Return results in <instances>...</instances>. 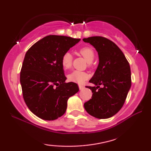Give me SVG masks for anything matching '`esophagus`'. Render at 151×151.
Returning a JSON list of instances; mask_svg holds the SVG:
<instances>
[{
  "label": "esophagus",
  "instance_id": "1",
  "mask_svg": "<svg viewBox=\"0 0 151 151\" xmlns=\"http://www.w3.org/2000/svg\"><path fill=\"white\" fill-rule=\"evenodd\" d=\"M79 88H80V90L84 89V86L81 85V84H79Z\"/></svg>",
  "mask_w": 151,
  "mask_h": 151
}]
</instances>
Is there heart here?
<instances>
[{
    "mask_svg": "<svg viewBox=\"0 0 151 151\" xmlns=\"http://www.w3.org/2000/svg\"><path fill=\"white\" fill-rule=\"evenodd\" d=\"M80 54L84 58L88 63H91L94 58L95 53L94 51L90 47H83L78 50ZM73 57L69 52L64 53L61 58V64L65 69H70L72 65ZM88 78V75L84 71H73L67 76V79L70 82H76V83L82 84Z\"/></svg>",
    "mask_w": 151,
    "mask_h": 151,
    "instance_id": "b5f03b06",
    "label": "heart"
}]
</instances>
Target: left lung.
<instances>
[{
  "label": "left lung",
  "instance_id": "8db88e82",
  "mask_svg": "<svg viewBox=\"0 0 151 151\" xmlns=\"http://www.w3.org/2000/svg\"><path fill=\"white\" fill-rule=\"evenodd\" d=\"M83 41L93 45L99 56L98 67L89 80L95 86H87L93 95L84 103V109L96 118H109L123 106L131 88L129 63L121 49L104 37H89Z\"/></svg>",
  "mask_w": 151,
  "mask_h": 151
}]
</instances>
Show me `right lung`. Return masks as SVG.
Segmentation results:
<instances>
[{
    "label": "right lung",
    "mask_w": 151,
    "mask_h": 151,
    "mask_svg": "<svg viewBox=\"0 0 151 151\" xmlns=\"http://www.w3.org/2000/svg\"><path fill=\"white\" fill-rule=\"evenodd\" d=\"M80 39L49 35L27 51L20 71L22 96L29 109L45 120L65 114L67 100L78 92V84L65 82L61 58Z\"/></svg>",
    "instance_id": "add662e5"
}]
</instances>
